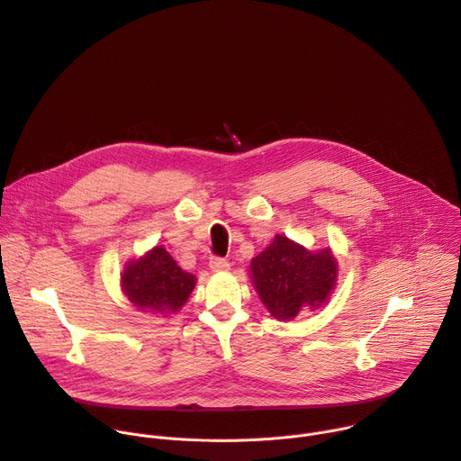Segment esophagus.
<instances>
[{"label":"esophagus","mask_w":461,"mask_h":461,"mask_svg":"<svg viewBox=\"0 0 461 461\" xmlns=\"http://www.w3.org/2000/svg\"><path fill=\"white\" fill-rule=\"evenodd\" d=\"M209 268H212L213 272H224V270L230 268V263H228V259H224V258L212 256V258H209Z\"/></svg>","instance_id":"obj_1"}]
</instances>
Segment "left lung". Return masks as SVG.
Listing matches in <instances>:
<instances>
[{
	"label": "left lung",
	"instance_id": "left-lung-1",
	"mask_svg": "<svg viewBox=\"0 0 461 461\" xmlns=\"http://www.w3.org/2000/svg\"><path fill=\"white\" fill-rule=\"evenodd\" d=\"M249 270L259 298L279 320L296 318L305 305L325 303L337 281V261L329 249L312 254L283 235L252 259Z\"/></svg>",
	"mask_w": 461,
	"mask_h": 461
}]
</instances>
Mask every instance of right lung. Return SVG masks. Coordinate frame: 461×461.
Returning a JSON list of instances; mask_svg holds the SVG:
<instances>
[{
	"label": "right lung",
	"mask_w": 461,
	"mask_h": 461,
	"mask_svg": "<svg viewBox=\"0 0 461 461\" xmlns=\"http://www.w3.org/2000/svg\"><path fill=\"white\" fill-rule=\"evenodd\" d=\"M121 279L124 294L136 307L161 314L176 312L187 302L196 283V277L184 272L161 246L131 263Z\"/></svg>",
	"instance_id": "1"
}]
</instances>
